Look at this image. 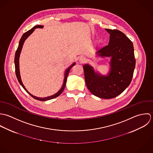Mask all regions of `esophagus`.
Returning <instances> with one entry per match:
<instances>
[{"label":"esophagus","instance_id":"34e87169","mask_svg":"<svg viewBox=\"0 0 153 153\" xmlns=\"http://www.w3.org/2000/svg\"><path fill=\"white\" fill-rule=\"evenodd\" d=\"M85 61H86V59H85V58L83 57H81L79 59V61H80V63H83V62H85Z\"/></svg>","mask_w":153,"mask_h":153}]
</instances>
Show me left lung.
I'll return each instance as SVG.
<instances>
[{
  "label": "left lung",
  "mask_w": 153,
  "mask_h": 153,
  "mask_svg": "<svg viewBox=\"0 0 153 153\" xmlns=\"http://www.w3.org/2000/svg\"><path fill=\"white\" fill-rule=\"evenodd\" d=\"M109 34L108 45L96 53L101 58L111 57L109 71L103 75L92 65H83L86 86L92 94L102 99H112L123 92L131 82L135 66L132 41L121 31L105 29Z\"/></svg>",
  "instance_id": "1"
}]
</instances>
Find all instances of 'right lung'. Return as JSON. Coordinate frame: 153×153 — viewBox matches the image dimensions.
I'll list each match as a JSON object with an SVG mask.
<instances>
[{"label": "right lung", "instance_id": "1", "mask_svg": "<svg viewBox=\"0 0 153 153\" xmlns=\"http://www.w3.org/2000/svg\"><path fill=\"white\" fill-rule=\"evenodd\" d=\"M44 27V26L42 25H36L34 27H33L32 29H31L30 30H29L27 32H26L25 33H24L23 34V35L22 36L20 41H19V45H18V49L16 51V53H15V73H16V77L18 79V80L19 82V83H20V85L22 86V88L26 91V92H28L31 96L34 98L35 99H36L38 100H40V101H46V100H51V99H53L54 98H56L57 97H58L59 96H60L61 94V93L63 92L64 88H65V84H66V82H67V76H68V73L71 69V68L74 65L76 64V62H74L69 67H68L65 71V73H64V82H63V84H62V86L61 87V89H60V91L59 92H57L56 93L51 95V96H47V97H36V96H35L32 94H31V93L30 92H28L27 89L25 88V86L24 85L22 82V80H21V74H20V70H19V57H20V54L21 53V51H22V47H23V45L24 44V42L27 39V38L31 35V33L34 31L35 29L36 28H42Z\"/></svg>", "mask_w": 153, "mask_h": 153}]
</instances>
